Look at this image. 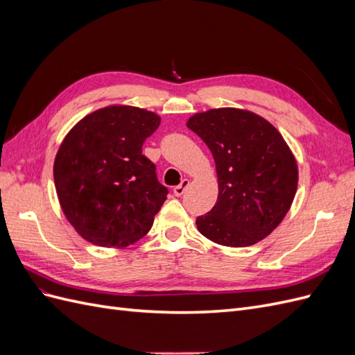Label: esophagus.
Wrapping results in <instances>:
<instances>
[{"instance_id": "esophagus-1", "label": "esophagus", "mask_w": 355, "mask_h": 355, "mask_svg": "<svg viewBox=\"0 0 355 355\" xmlns=\"http://www.w3.org/2000/svg\"><path fill=\"white\" fill-rule=\"evenodd\" d=\"M188 185H189V180H188V179H184L178 187L173 188V194H175L176 197L184 196V192H185V189L188 188Z\"/></svg>"}]
</instances>
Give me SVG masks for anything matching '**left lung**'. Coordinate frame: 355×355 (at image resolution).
Segmentation results:
<instances>
[{
	"mask_svg": "<svg viewBox=\"0 0 355 355\" xmlns=\"http://www.w3.org/2000/svg\"><path fill=\"white\" fill-rule=\"evenodd\" d=\"M188 127L216 163L219 196L197 218L209 240L247 247L270 235L288 211L297 188V166L283 136L262 116L235 108L196 114Z\"/></svg>",
	"mask_w": 355,
	"mask_h": 355,
	"instance_id": "1",
	"label": "left lung"
}]
</instances>
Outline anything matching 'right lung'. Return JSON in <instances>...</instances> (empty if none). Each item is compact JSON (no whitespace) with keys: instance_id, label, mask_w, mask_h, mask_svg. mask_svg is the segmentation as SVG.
I'll use <instances>...</instances> for the list:
<instances>
[{"instance_id":"1","label":"right lung","mask_w":355,"mask_h":355,"mask_svg":"<svg viewBox=\"0 0 355 355\" xmlns=\"http://www.w3.org/2000/svg\"><path fill=\"white\" fill-rule=\"evenodd\" d=\"M159 116L133 106H108L75 125L55 159L63 213L87 241L125 247L151 230L168 189L142 146Z\"/></svg>"}]
</instances>
